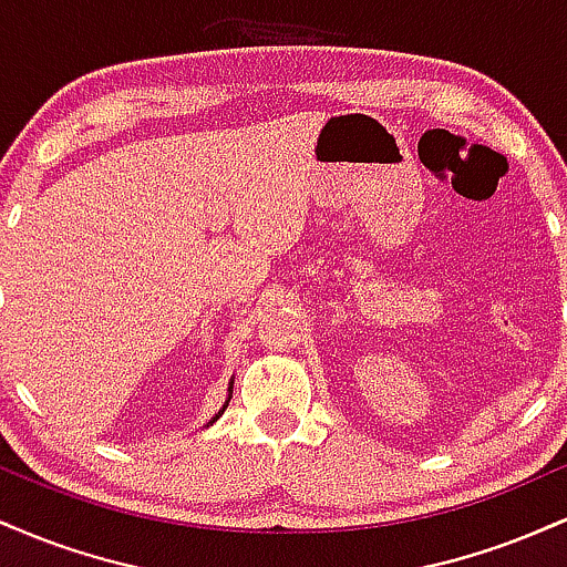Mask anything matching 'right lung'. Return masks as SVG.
Wrapping results in <instances>:
<instances>
[{"instance_id": "add662e5", "label": "right lung", "mask_w": 567, "mask_h": 567, "mask_svg": "<svg viewBox=\"0 0 567 567\" xmlns=\"http://www.w3.org/2000/svg\"><path fill=\"white\" fill-rule=\"evenodd\" d=\"M231 392H234V379H231V381H229V394H226V402H224V408H220V410H218V413H216V415H213V419H210V421H207V426H213V424H216V421H218V419H220V415H224V410H226V408H229V400H231Z\"/></svg>"}]
</instances>
